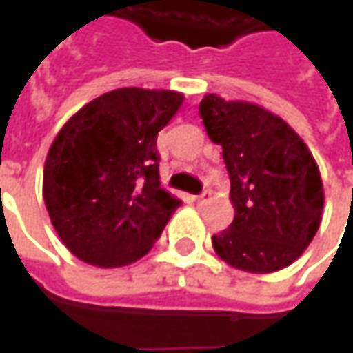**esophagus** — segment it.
Segmentation results:
<instances>
[{"label": "esophagus", "instance_id": "34e87169", "mask_svg": "<svg viewBox=\"0 0 353 353\" xmlns=\"http://www.w3.org/2000/svg\"><path fill=\"white\" fill-rule=\"evenodd\" d=\"M194 200H196V204H204V202H208V200H210V192L208 191L200 192L199 196H194Z\"/></svg>", "mask_w": 353, "mask_h": 353}]
</instances>
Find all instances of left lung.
Masks as SVG:
<instances>
[{
    "label": "left lung",
    "instance_id": "1",
    "mask_svg": "<svg viewBox=\"0 0 353 353\" xmlns=\"http://www.w3.org/2000/svg\"><path fill=\"white\" fill-rule=\"evenodd\" d=\"M200 117L223 147L234 219L212 236L217 255L253 274L276 272L299 259L318 232L323 185L318 164L291 126L250 101L208 94Z\"/></svg>",
    "mask_w": 353,
    "mask_h": 353
}]
</instances>
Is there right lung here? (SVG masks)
Listing matches in <instances>:
<instances>
[{"label":"right lung","instance_id":"add662e5","mask_svg":"<svg viewBox=\"0 0 353 353\" xmlns=\"http://www.w3.org/2000/svg\"><path fill=\"white\" fill-rule=\"evenodd\" d=\"M183 96L117 88L58 132L43 172V196L65 248L101 268L141 259L181 200L159 181L157 136Z\"/></svg>","mask_w":353,"mask_h":353}]
</instances>
